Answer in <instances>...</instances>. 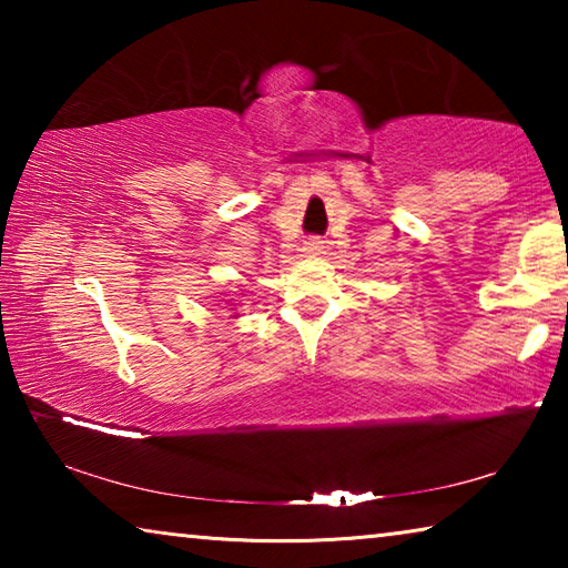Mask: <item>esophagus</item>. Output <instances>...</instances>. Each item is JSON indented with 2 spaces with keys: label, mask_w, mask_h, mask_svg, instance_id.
<instances>
[{
  "label": "esophagus",
  "mask_w": 568,
  "mask_h": 568,
  "mask_svg": "<svg viewBox=\"0 0 568 568\" xmlns=\"http://www.w3.org/2000/svg\"><path fill=\"white\" fill-rule=\"evenodd\" d=\"M321 247H323V243H321V240H307V243H305V253H321Z\"/></svg>",
  "instance_id": "esophagus-1"
}]
</instances>
